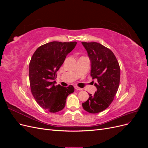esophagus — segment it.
Here are the masks:
<instances>
[{"instance_id": "1", "label": "esophagus", "mask_w": 148, "mask_h": 148, "mask_svg": "<svg viewBox=\"0 0 148 148\" xmlns=\"http://www.w3.org/2000/svg\"><path fill=\"white\" fill-rule=\"evenodd\" d=\"M75 89H77V90H78V91H82V90H83L82 88H79V87H78V86H75Z\"/></svg>"}]
</instances>
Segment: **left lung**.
I'll return each instance as SVG.
<instances>
[{
	"mask_svg": "<svg viewBox=\"0 0 148 148\" xmlns=\"http://www.w3.org/2000/svg\"><path fill=\"white\" fill-rule=\"evenodd\" d=\"M82 44L86 49L91 62V76L96 79L97 91L82 104L83 109L91 114L101 112L113 101L120 83V69L114 53L98 42Z\"/></svg>",
	"mask_w": 148,
	"mask_h": 148,
	"instance_id": "1",
	"label": "left lung"
}]
</instances>
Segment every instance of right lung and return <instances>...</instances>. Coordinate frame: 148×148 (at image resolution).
Returning <instances> with one entry per match:
<instances>
[{"label": "right lung", "instance_id": "right-lung-1", "mask_svg": "<svg viewBox=\"0 0 148 148\" xmlns=\"http://www.w3.org/2000/svg\"><path fill=\"white\" fill-rule=\"evenodd\" d=\"M77 42L53 41L38 47L29 65L31 91L38 104L44 109L55 113L63 109L66 97L74 92L72 85L56 86L57 71Z\"/></svg>", "mask_w": 148, "mask_h": 148}]
</instances>
